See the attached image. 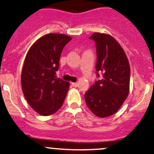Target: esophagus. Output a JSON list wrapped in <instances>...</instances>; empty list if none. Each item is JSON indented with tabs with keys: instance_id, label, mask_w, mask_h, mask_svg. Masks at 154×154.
Listing matches in <instances>:
<instances>
[{
	"instance_id": "1",
	"label": "esophagus",
	"mask_w": 154,
	"mask_h": 154,
	"mask_svg": "<svg viewBox=\"0 0 154 154\" xmlns=\"http://www.w3.org/2000/svg\"><path fill=\"white\" fill-rule=\"evenodd\" d=\"M72 86H74V87L78 86V83H77V82H72Z\"/></svg>"
}]
</instances>
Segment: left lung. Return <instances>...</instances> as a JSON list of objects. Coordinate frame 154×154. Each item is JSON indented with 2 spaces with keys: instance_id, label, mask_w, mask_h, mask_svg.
Segmentation results:
<instances>
[{
  "instance_id": "obj_1",
  "label": "left lung",
  "mask_w": 154,
  "mask_h": 154,
  "mask_svg": "<svg viewBox=\"0 0 154 154\" xmlns=\"http://www.w3.org/2000/svg\"><path fill=\"white\" fill-rule=\"evenodd\" d=\"M89 38L95 42L97 77L100 80L84 97L87 106L95 115L108 117L119 109L128 95L130 66L124 50L111 35L97 32Z\"/></svg>"
}]
</instances>
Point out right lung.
I'll return each instance as SVG.
<instances>
[{
  "label": "right lung",
  "mask_w": 154,
  "mask_h": 154,
  "mask_svg": "<svg viewBox=\"0 0 154 154\" xmlns=\"http://www.w3.org/2000/svg\"><path fill=\"white\" fill-rule=\"evenodd\" d=\"M72 40L63 34H48L29 48L23 67L21 85L30 106L40 115L49 116L63 104L69 83L56 78L64 46Z\"/></svg>",
  "instance_id": "add662e5"
}]
</instances>
